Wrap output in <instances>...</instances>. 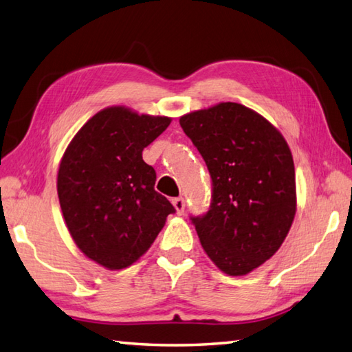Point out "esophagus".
<instances>
[{
	"label": "esophagus",
	"mask_w": 352,
	"mask_h": 352,
	"mask_svg": "<svg viewBox=\"0 0 352 352\" xmlns=\"http://www.w3.org/2000/svg\"><path fill=\"white\" fill-rule=\"evenodd\" d=\"M172 206L175 207V212L178 214H183L184 213V207H186L184 198H174V199H172Z\"/></svg>",
	"instance_id": "obj_1"
}]
</instances>
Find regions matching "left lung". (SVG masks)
Masks as SVG:
<instances>
[{
	"label": "left lung",
	"instance_id": "left-lung-1",
	"mask_svg": "<svg viewBox=\"0 0 352 352\" xmlns=\"http://www.w3.org/2000/svg\"><path fill=\"white\" fill-rule=\"evenodd\" d=\"M180 125L212 177L210 210L190 218L201 245L222 272L250 274L278 251L295 218L287 142L267 119L237 102L190 111Z\"/></svg>",
	"mask_w": 352,
	"mask_h": 352
}]
</instances>
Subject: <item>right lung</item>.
Returning <instances> with one entry per match:
<instances>
[{
  "instance_id": "1",
  "label": "right lung",
  "mask_w": 352,
  "mask_h": 352,
  "mask_svg": "<svg viewBox=\"0 0 352 352\" xmlns=\"http://www.w3.org/2000/svg\"><path fill=\"white\" fill-rule=\"evenodd\" d=\"M170 118L139 115L124 106L102 109L66 148L57 193L74 242L110 271L133 265L148 251L168 214L155 192V170L142 151L168 129Z\"/></svg>"
}]
</instances>
